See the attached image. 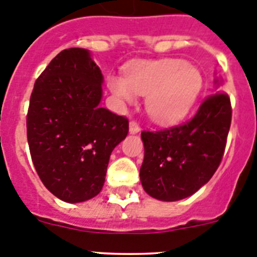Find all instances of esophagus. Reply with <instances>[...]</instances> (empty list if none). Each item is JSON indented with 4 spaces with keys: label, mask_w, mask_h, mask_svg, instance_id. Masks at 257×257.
I'll use <instances>...</instances> for the list:
<instances>
[{
    "label": "esophagus",
    "mask_w": 257,
    "mask_h": 257,
    "mask_svg": "<svg viewBox=\"0 0 257 257\" xmlns=\"http://www.w3.org/2000/svg\"><path fill=\"white\" fill-rule=\"evenodd\" d=\"M140 131H141V126L137 121H131V123H129V133L136 134Z\"/></svg>",
    "instance_id": "34e87169"
}]
</instances>
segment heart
Listing matches in <instances>:
<instances>
[{
	"instance_id": "heart-1",
	"label": "heart",
	"mask_w": 257,
	"mask_h": 257,
	"mask_svg": "<svg viewBox=\"0 0 257 257\" xmlns=\"http://www.w3.org/2000/svg\"><path fill=\"white\" fill-rule=\"evenodd\" d=\"M108 89L120 103L146 96V108L159 123H174L189 112L202 89V75L182 60L134 62L124 77L110 75Z\"/></svg>"
}]
</instances>
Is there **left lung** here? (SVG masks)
I'll use <instances>...</instances> for the list:
<instances>
[{"label": "left lung", "instance_id": "1", "mask_svg": "<svg viewBox=\"0 0 257 257\" xmlns=\"http://www.w3.org/2000/svg\"><path fill=\"white\" fill-rule=\"evenodd\" d=\"M216 87L221 80L215 79ZM232 120L228 94L216 91L197 114L182 125L141 133L145 159L140 170L143 189L160 201L189 197L211 179L225 149Z\"/></svg>", "mask_w": 257, "mask_h": 257}]
</instances>
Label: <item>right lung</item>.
Returning a JSON list of instances; mask_svg holds the SVG:
<instances>
[{"instance_id":"right-lung-1","label":"right lung","mask_w":257,"mask_h":257,"mask_svg":"<svg viewBox=\"0 0 257 257\" xmlns=\"http://www.w3.org/2000/svg\"><path fill=\"white\" fill-rule=\"evenodd\" d=\"M103 75L84 48L61 51L36 80L27 115L32 160L46 188L69 203L97 196L128 119L100 106Z\"/></svg>"}]
</instances>
